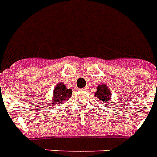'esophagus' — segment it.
<instances>
[{"label": "esophagus", "instance_id": "34e87169", "mask_svg": "<svg viewBox=\"0 0 157 157\" xmlns=\"http://www.w3.org/2000/svg\"><path fill=\"white\" fill-rule=\"evenodd\" d=\"M88 90H89V87H88V86H86V87H85L84 89H83V90H84V91H87Z\"/></svg>", "mask_w": 157, "mask_h": 157}]
</instances>
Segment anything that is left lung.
Returning <instances> with one entry per match:
<instances>
[{
  "label": "left lung",
  "mask_w": 157,
  "mask_h": 157,
  "mask_svg": "<svg viewBox=\"0 0 157 157\" xmlns=\"http://www.w3.org/2000/svg\"><path fill=\"white\" fill-rule=\"evenodd\" d=\"M97 89L98 90L97 92H95V97H97L101 102L107 103L106 105H108L109 106V103L111 102V101H110L111 93H110L109 88L104 84H101V85H99Z\"/></svg>",
  "instance_id": "obj_1"
}]
</instances>
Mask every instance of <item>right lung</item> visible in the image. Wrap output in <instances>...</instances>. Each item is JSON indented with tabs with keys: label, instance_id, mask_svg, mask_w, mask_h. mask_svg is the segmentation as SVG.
Returning a JSON list of instances; mask_svg holds the SVG:
<instances>
[{
	"label": "right lung",
	"instance_id": "right-lung-1",
	"mask_svg": "<svg viewBox=\"0 0 157 157\" xmlns=\"http://www.w3.org/2000/svg\"><path fill=\"white\" fill-rule=\"evenodd\" d=\"M72 90L71 89H67L63 82L59 83L56 85L54 91H53L52 104L55 105V106H56L59 103L68 100L72 96Z\"/></svg>",
	"mask_w": 157,
	"mask_h": 157
}]
</instances>
